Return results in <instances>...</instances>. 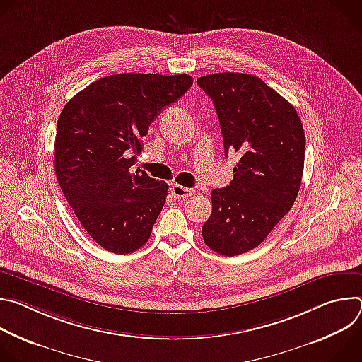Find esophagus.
I'll return each instance as SVG.
<instances>
[{
	"label": "esophagus",
	"mask_w": 362,
	"mask_h": 362,
	"mask_svg": "<svg viewBox=\"0 0 362 362\" xmlns=\"http://www.w3.org/2000/svg\"><path fill=\"white\" fill-rule=\"evenodd\" d=\"M170 192H172V194H173L175 197H177V199H187V197H190V196L194 194V190H193V189L183 187V186H180V185H173V186L170 187Z\"/></svg>",
	"instance_id": "obj_1"
}]
</instances>
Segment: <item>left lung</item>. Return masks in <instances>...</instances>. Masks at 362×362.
<instances>
[{"instance_id":"1","label":"left lung","mask_w":362,"mask_h":362,"mask_svg":"<svg viewBox=\"0 0 362 362\" xmlns=\"http://www.w3.org/2000/svg\"><path fill=\"white\" fill-rule=\"evenodd\" d=\"M216 109L225 156L238 153L229 186L212 190V215L202 226L204 243L223 256L259 246L289 212L305 160L300 119L264 80L243 73L197 78Z\"/></svg>"}]
</instances>
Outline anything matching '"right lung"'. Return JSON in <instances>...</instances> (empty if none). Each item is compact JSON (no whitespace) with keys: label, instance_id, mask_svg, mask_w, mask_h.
Masks as SVG:
<instances>
[{"label":"right lung","instance_id":"add662e5","mask_svg":"<svg viewBox=\"0 0 362 362\" xmlns=\"http://www.w3.org/2000/svg\"><path fill=\"white\" fill-rule=\"evenodd\" d=\"M192 84L187 74H115L64 106L54 143L56 176L83 228L106 250L126 255L148 240L169 186L130 168L151 122Z\"/></svg>","mask_w":362,"mask_h":362}]
</instances>
